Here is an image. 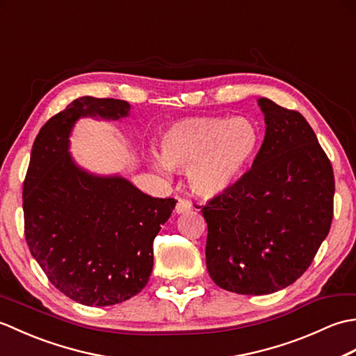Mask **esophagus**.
Segmentation results:
<instances>
[{"instance_id":"34e87169","label":"esophagus","mask_w":356,"mask_h":356,"mask_svg":"<svg viewBox=\"0 0 356 356\" xmlns=\"http://www.w3.org/2000/svg\"><path fill=\"white\" fill-rule=\"evenodd\" d=\"M193 209V203L186 199H179L177 205H176V213L177 214H184L188 213V211Z\"/></svg>"}]
</instances>
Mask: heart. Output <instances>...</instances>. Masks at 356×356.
Here are the masks:
<instances>
[{"label": "heart", "instance_id": "b5f03b06", "mask_svg": "<svg viewBox=\"0 0 356 356\" xmlns=\"http://www.w3.org/2000/svg\"><path fill=\"white\" fill-rule=\"evenodd\" d=\"M260 133L251 119L194 116L171 124L161 136V172L188 171L193 190L214 197L236 182L259 148Z\"/></svg>", "mask_w": 356, "mask_h": 356}]
</instances>
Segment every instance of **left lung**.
Returning a JSON list of instances; mask_svg holds the SVG:
<instances>
[{"label": "left lung", "mask_w": 356, "mask_h": 356, "mask_svg": "<svg viewBox=\"0 0 356 356\" xmlns=\"http://www.w3.org/2000/svg\"><path fill=\"white\" fill-rule=\"evenodd\" d=\"M266 134L251 170L202 208L213 282L241 295L272 293L311 266L334 218L335 177L298 111L259 99Z\"/></svg>", "instance_id": "obj_1"}]
</instances>
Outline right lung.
I'll return each mask as SVG.
<instances>
[{
	"mask_svg": "<svg viewBox=\"0 0 356 356\" xmlns=\"http://www.w3.org/2000/svg\"><path fill=\"white\" fill-rule=\"evenodd\" d=\"M125 101L84 96L38 133L22 185L24 236L49 282L86 306L139 293L153 269V241L176 202L151 197L122 177H95L73 163L72 127L81 116L119 119Z\"/></svg>",
	"mask_w": 356,
	"mask_h": 356,
	"instance_id": "add662e5",
	"label": "right lung"
}]
</instances>
